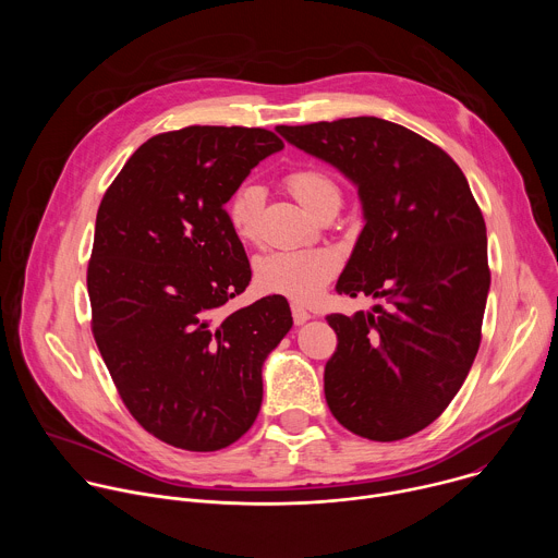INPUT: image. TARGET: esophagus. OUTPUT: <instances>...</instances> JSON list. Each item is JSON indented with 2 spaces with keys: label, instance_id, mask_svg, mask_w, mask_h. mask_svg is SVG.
<instances>
[{
  "label": "esophagus",
  "instance_id": "1",
  "mask_svg": "<svg viewBox=\"0 0 558 558\" xmlns=\"http://www.w3.org/2000/svg\"><path fill=\"white\" fill-rule=\"evenodd\" d=\"M291 315H293L295 325H304L306 320H311V313L300 304H291Z\"/></svg>",
  "mask_w": 558,
  "mask_h": 558
}]
</instances>
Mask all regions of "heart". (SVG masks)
<instances>
[{
    "label": "heart",
    "instance_id": "1",
    "mask_svg": "<svg viewBox=\"0 0 558 558\" xmlns=\"http://www.w3.org/2000/svg\"><path fill=\"white\" fill-rule=\"evenodd\" d=\"M287 190L311 214L338 209L342 203L340 185L333 177L315 166L291 170L284 177ZM263 211V190L243 185L227 203V220L238 241L254 243ZM340 271V256L333 250H291L274 252L258 260L256 282L263 291L284 295L293 302H313Z\"/></svg>",
    "mask_w": 558,
    "mask_h": 558
}]
</instances>
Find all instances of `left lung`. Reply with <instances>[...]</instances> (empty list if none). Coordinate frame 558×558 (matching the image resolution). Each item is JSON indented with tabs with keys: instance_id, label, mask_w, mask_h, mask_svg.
Masks as SVG:
<instances>
[{
	"instance_id": "8db88e82",
	"label": "left lung",
	"mask_w": 558,
	"mask_h": 558,
	"mask_svg": "<svg viewBox=\"0 0 558 558\" xmlns=\"http://www.w3.org/2000/svg\"><path fill=\"white\" fill-rule=\"evenodd\" d=\"M276 130L357 187L364 229L336 289L386 302L327 315L338 336L327 404L360 437H411L446 411L480 351L490 291L482 209L452 158L404 125L353 117Z\"/></svg>"
}]
</instances>
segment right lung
Returning a JSON list of instances; mask_svg holds the SVG:
<instances>
[{"label": "right lung", "instance_id": "1", "mask_svg": "<svg viewBox=\"0 0 558 558\" xmlns=\"http://www.w3.org/2000/svg\"><path fill=\"white\" fill-rule=\"evenodd\" d=\"M282 147L263 128L156 134L99 205L93 336L132 417L170 446L211 452L241 439L263 404V364L293 325L282 295L218 313L252 280L225 203Z\"/></svg>", "mask_w": 558, "mask_h": 558}]
</instances>
